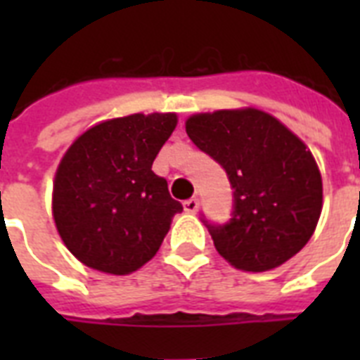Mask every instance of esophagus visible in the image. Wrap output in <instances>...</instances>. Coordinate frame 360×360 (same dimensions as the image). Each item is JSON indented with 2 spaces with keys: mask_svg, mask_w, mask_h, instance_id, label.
Here are the masks:
<instances>
[{
  "mask_svg": "<svg viewBox=\"0 0 360 360\" xmlns=\"http://www.w3.org/2000/svg\"><path fill=\"white\" fill-rule=\"evenodd\" d=\"M198 205H200V203H198L196 198H191V200H186V202L183 203V207H185L186 213H191V214L196 213V211H198Z\"/></svg>",
  "mask_w": 360,
  "mask_h": 360,
  "instance_id": "34e87169",
  "label": "esophagus"
}]
</instances>
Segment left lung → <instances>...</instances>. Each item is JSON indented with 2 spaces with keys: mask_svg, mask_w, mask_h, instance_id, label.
I'll list each match as a JSON object with an SVG mask.
<instances>
[{
  "mask_svg": "<svg viewBox=\"0 0 360 360\" xmlns=\"http://www.w3.org/2000/svg\"><path fill=\"white\" fill-rule=\"evenodd\" d=\"M186 134L226 169L236 211L211 226L214 248L246 273L280 267L307 245L323 207V183L307 143L263 110L194 114Z\"/></svg>",
  "mask_w": 360,
  "mask_h": 360,
  "instance_id": "1",
  "label": "left lung"
}]
</instances>
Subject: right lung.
I'll return each mask as SVG.
<instances>
[{"label": "right lung", "instance_id": "1", "mask_svg": "<svg viewBox=\"0 0 360 360\" xmlns=\"http://www.w3.org/2000/svg\"><path fill=\"white\" fill-rule=\"evenodd\" d=\"M177 127V114H132L82 132L56 169L58 233L86 267L130 274L158 252L183 205L151 169Z\"/></svg>", "mask_w": 360, "mask_h": 360}]
</instances>
